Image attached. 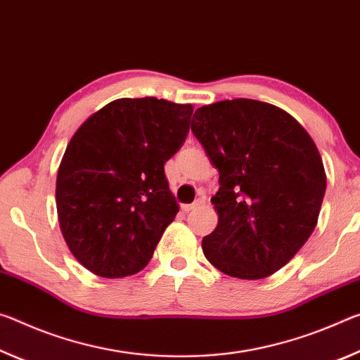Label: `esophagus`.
<instances>
[{"mask_svg":"<svg viewBox=\"0 0 360 360\" xmlns=\"http://www.w3.org/2000/svg\"><path fill=\"white\" fill-rule=\"evenodd\" d=\"M201 199H196V201H194L193 204H184V205H181V210H184L185 212V214H188V212H190V210H193V209H196L198 207V205H201Z\"/></svg>","mask_w":360,"mask_h":360,"instance_id":"1","label":"esophagus"}]
</instances>
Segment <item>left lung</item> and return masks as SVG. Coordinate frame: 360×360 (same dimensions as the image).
Instances as JSON below:
<instances>
[{
	"instance_id": "1",
	"label": "left lung",
	"mask_w": 360,
	"mask_h": 360,
	"mask_svg": "<svg viewBox=\"0 0 360 360\" xmlns=\"http://www.w3.org/2000/svg\"><path fill=\"white\" fill-rule=\"evenodd\" d=\"M191 131L220 174L205 258L239 279L276 273L314 231L326 194L313 139L284 110L252 98L198 108Z\"/></svg>"
}]
</instances>
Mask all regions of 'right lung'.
Masks as SVG:
<instances>
[{"label":"right lung","mask_w":360,"mask_h":360,"mask_svg":"<svg viewBox=\"0 0 360 360\" xmlns=\"http://www.w3.org/2000/svg\"><path fill=\"white\" fill-rule=\"evenodd\" d=\"M191 105L117 98L84 121L57 172L58 223L91 273L126 278L143 269L179 204L164 164L185 143Z\"/></svg>","instance_id":"add662e5"}]
</instances>
